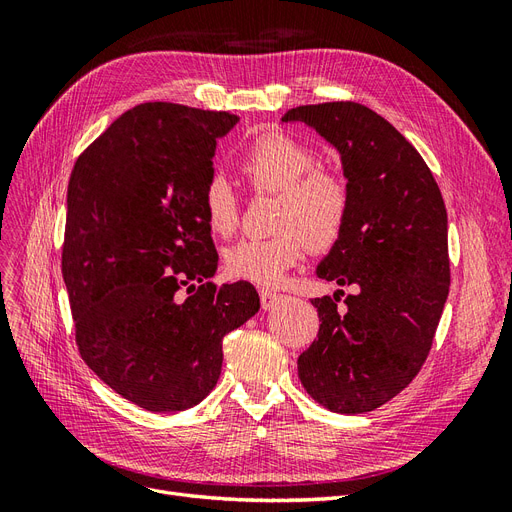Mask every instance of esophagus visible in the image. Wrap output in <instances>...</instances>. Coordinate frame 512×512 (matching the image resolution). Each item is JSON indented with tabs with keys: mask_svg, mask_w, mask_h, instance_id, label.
<instances>
[{
	"mask_svg": "<svg viewBox=\"0 0 512 512\" xmlns=\"http://www.w3.org/2000/svg\"><path fill=\"white\" fill-rule=\"evenodd\" d=\"M277 301H280V294H277V292L267 290V288L260 290V305H262V309L273 307Z\"/></svg>",
	"mask_w": 512,
	"mask_h": 512,
	"instance_id": "34e87169",
	"label": "esophagus"
}]
</instances>
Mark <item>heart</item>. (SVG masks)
Masks as SVG:
<instances>
[{
	"label": "heart",
	"instance_id": "1",
	"mask_svg": "<svg viewBox=\"0 0 512 512\" xmlns=\"http://www.w3.org/2000/svg\"><path fill=\"white\" fill-rule=\"evenodd\" d=\"M239 173L256 194H280L275 232L265 239H241L224 254L230 277L258 286H275L303 258L309 245L327 252L342 239L352 207L348 179L318 166L316 151L284 132L260 134L239 158ZM200 209L215 237L235 235L241 220L237 192L224 177H211Z\"/></svg>",
	"mask_w": 512,
	"mask_h": 512
}]
</instances>
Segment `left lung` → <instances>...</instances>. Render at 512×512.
<instances>
[{
    "label": "left lung",
    "mask_w": 512,
    "mask_h": 512,
    "mask_svg": "<svg viewBox=\"0 0 512 512\" xmlns=\"http://www.w3.org/2000/svg\"><path fill=\"white\" fill-rule=\"evenodd\" d=\"M282 121L307 123L342 153L352 207L316 273L359 288L346 312L337 294L312 301L320 329L299 378L331 412H371L406 389L431 350L451 286L444 198L421 153L363 104L297 106Z\"/></svg>",
    "instance_id": "1"
}]
</instances>
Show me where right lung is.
I'll return each mask as SVG.
<instances>
[{
    "label": "right lung",
    "instance_id": "add662e5",
    "mask_svg": "<svg viewBox=\"0 0 512 512\" xmlns=\"http://www.w3.org/2000/svg\"><path fill=\"white\" fill-rule=\"evenodd\" d=\"M226 111L145 102L115 119L68 183L61 275L76 346L115 393L149 412L196 406L222 371V339L250 320V282L218 286L200 209Z\"/></svg>",
    "mask_w": 512,
    "mask_h": 512
}]
</instances>
